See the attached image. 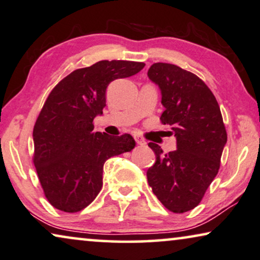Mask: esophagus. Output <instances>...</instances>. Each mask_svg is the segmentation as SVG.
<instances>
[{
  "instance_id": "34e87169",
  "label": "esophagus",
  "mask_w": 260,
  "mask_h": 260,
  "mask_svg": "<svg viewBox=\"0 0 260 260\" xmlns=\"http://www.w3.org/2000/svg\"><path fill=\"white\" fill-rule=\"evenodd\" d=\"M135 141H136V143H137L138 145H145L146 144L145 139L142 138V137H139V136H135Z\"/></svg>"
}]
</instances>
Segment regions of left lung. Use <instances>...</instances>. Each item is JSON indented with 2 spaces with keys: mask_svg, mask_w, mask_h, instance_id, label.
Masks as SVG:
<instances>
[{
  "mask_svg": "<svg viewBox=\"0 0 260 260\" xmlns=\"http://www.w3.org/2000/svg\"><path fill=\"white\" fill-rule=\"evenodd\" d=\"M148 76L159 86L161 124H169L177 150L163 153L155 143L156 163L146 172L149 185L165 208L175 213L194 209L217 176L228 141L216 97L198 76L170 63H155Z\"/></svg>",
  "mask_w": 260,
  "mask_h": 260,
  "instance_id": "8db88e82",
  "label": "left lung"
}]
</instances>
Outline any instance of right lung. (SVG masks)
<instances>
[{"label": "right lung", "mask_w": 260, "mask_h": 260, "mask_svg": "<svg viewBox=\"0 0 260 260\" xmlns=\"http://www.w3.org/2000/svg\"><path fill=\"white\" fill-rule=\"evenodd\" d=\"M131 61H100L73 71L51 90L32 131L34 164L48 202L74 213L86 208L103 185V165L129 152L136 142L129 134L93 133V118L103 114L110 82L144 68Z\"/></svg>", "instance_id": "add662e5"}]
</instances>
